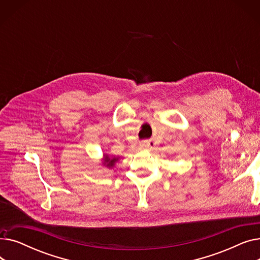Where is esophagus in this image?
<instances>
[{"instance_id": "obj_1", "label": "esophagus", "mask_w": 260, "mask_h": 260, "mask_svg": "<svg viewBox=\"0 0 260 260\" xmlns=\"http://www.w3.org/2000/svg\"><path fill=\"white\" fill-rule=\"evenodd\" d=\"M151 147H152V144H151V142H148V141L143 142V143H141V144L139 145V148H140V149H149Z\"/></svg>"}]
</instances>
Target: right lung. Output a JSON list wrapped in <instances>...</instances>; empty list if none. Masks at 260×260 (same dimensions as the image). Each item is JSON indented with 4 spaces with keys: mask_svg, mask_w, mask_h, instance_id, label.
I'll return each mask as SVG.
<instances>
[{
    "mask_svg": "<svg viewBox=\"0 0 260 260\" xmlns=\"http://www.w3.org/2000/svg\"><path fill=\"white\" fill-rule=\"evenodd\" d=\"M119 157H109L107 154H103L102 158V166L107 169H113L116 165V162H118Z\"/></svg>",
    "mask_w": 260,
    "mask_h": 260,
    "instance_id": "add662e5",
    "label": "right lung"
}]
</instances>
